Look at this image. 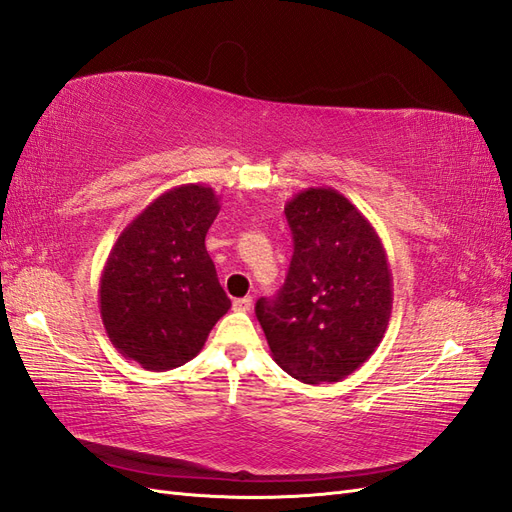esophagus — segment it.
<instances>
[{
    "label": "esophagus",
    "mask_w": 512,
    "mask_h": 512,
    "mask_svg": "<svg viewBox=\"0 0 512 512\" xmlns=\"http://www.w3.org/2000/svg\"><path fill=\"white\" fill-rule=\"evenodd\" d=\"M251 307H253V298L251 296H244V298L233 300V309L235 311H251Z\"/></svg>",
    "instance_id": "obj_1"
}]
</instances>
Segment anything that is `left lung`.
Returning <instances> with one entry per match:
<instances>
[{
  "instance_id": "left-lung-1",
  "label": "left lung",
  "mask_w": 512,
  "mask_h": 512,
  "mask_svg": "<svg viewBox=\"0 0 512 512\" xmlns=\"http://www.w3.org/2000/svg\"><path fill=\"white\" fill-rule=\"evenodd\" d=\"M294 255L277 298L257 320L272 359L305 385L339 383L383 342L391 270L376 229L344 194L307 188L287 201Z\"/></svg>"
}]
</instances>
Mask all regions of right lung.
Listing matches in <instances>:
<instances>
[{"mask_svg": "<svg viewBox=\"0 0 512 512\" xmlns=\"http://www.w3.org/2000/svg\"><path fill=\"white\" fill-rule=\"evenodd\" d=\"M216 192L183 183L157 196L112 246L99 281L106 333L125 359L166 372L199 355L231 307L205 248Z\"/></svg>", "mask_w": 512, "mask_h": 512, "instance_id": "add662e5", "label": "right lung"}]
</instances>
